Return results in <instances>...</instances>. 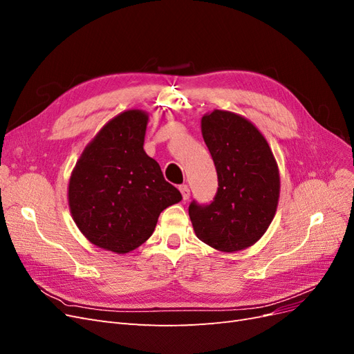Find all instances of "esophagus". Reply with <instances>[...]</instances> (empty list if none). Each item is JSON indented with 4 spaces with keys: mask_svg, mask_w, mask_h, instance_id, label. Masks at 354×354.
I'll return each mask as SVG.
<instances>
[{
    "mask_svg": "<svg viewBox=\"0 0 354 354\" xmlns=\"http://www.w3.org/2000/svg\"><path fill=\"white\" fill-rule=\"evenodd\" d=\"M180 192H181V196H183L185 201H187L190 198V189H189L187 185L180 186Z\"/></svg>",
    "mask_w": 354,
    "mask_h": 354,
    "instance_id": "1",
    "label": "esophagus"
}]
</instances>
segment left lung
Returning a JSON list of instances; mask_svg holds the SVG:
<instances>
[{
	"label": "left lung",
	"mask_w": 354,
	"mask_h": 354,
	"mask_svg": "<svg viewBox=\"0 0 354 354\" xmlns=\"http://www.w3.org/2000/svg\"><path fill=\"white\" fill-rule=\"evenodd\" d=\"M202 137L217 169L211 203L192 202L196 236L223 252L248 248L266 233L276 214L281 178L272 149L246 118L227 111L202 116Z\"/></svg>",
	"instance_id": "left-lung-1"
}]
</instances>
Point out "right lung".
<instances>
[{"instance_id":"right-lung-1","label":"right lung","mask_w":354,"mask_h":354,"mask_svg":"<svg viewBox=\"0 0 354 354\" xmlns=\"http://www.w3.org/2000/svg\"><path fill=\"white\" fill-rule=\"evenodd\" d=\"M149 116L131 109L115 116L84 149L69 178V208L95 246L127 254L145 243L159 214L181 201L143 145Z\"/></svg>"}]
</instances>
